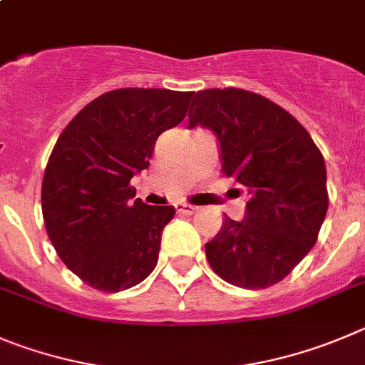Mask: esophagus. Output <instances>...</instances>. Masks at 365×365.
<instances>
[{
    "mask_svg": "<svg viewBox=\"0 0 365 365\" xmlns=\"http://www.w3.org/2000/svg\"><path fill=\"white\" fill-rule=\"evenodd\" d=\"M196 210H198V207L189 205V203H176V212L183 214V216H190V214H194Z\"/></svg>",
    "mask_w": 365,
    "mask_h": 365,
    "instance_id": "esophagus-1",
    "label": "esophagus"
}]
</instances>
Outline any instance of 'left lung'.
Instances as JSON below:
<instances>
[{
	"mask_svg": "<svg viewBox=\"0 0 365 365\" xmlns=\"http://www.w3.org/2000/svg\"><path fill=\"white\" fill-rule=\"evenodd\" d=\"M189 125L216 133L223 175L247 190L245 221L225 216L205 245L210 268L248 290L277 284L312 250L328 212L321 149L284 108L241 88L194 93Z\"/></svg>",
	"mask_w": 365,
	"mask_h": 365,
	"instance_id": "left-lung-1",
	"label": "left lung"
}]
</instances>
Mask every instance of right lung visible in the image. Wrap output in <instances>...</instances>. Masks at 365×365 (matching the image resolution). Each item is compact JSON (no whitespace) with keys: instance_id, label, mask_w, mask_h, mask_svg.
Segmentation results:
<instances>
[{"instance_id":"obj_1","label":"right lung","mask_w":365,"mask_h":365,"mask_svg":"<svg viewBox=\"0 0 365 365\" xmlns=\"http://www.w3.org/2000/svg\"><path fill=\"white\" fill-rule=\"evenodd\" d=\"M192 91L120 88L84 106L52 149L41 187L44 227L57 255L95 290H128L158 263L175 207L135 198L131 178L156 138L185 118Z\"/></svg>"}]
</instances>
